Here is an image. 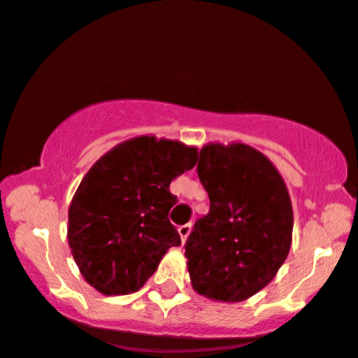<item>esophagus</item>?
Segmentation results:
<instances>
[{"mask_svg":"<svg viewBox=\"0 0 358 358\" xmlns=\"http://www.w3.org/2000/svg\"><path fill=\"white\" fill-rule=\"evenodd\" d=\"M189 233H191V224L179 226V234H180V239H182V243H186Z\"/></svg>","mask_w":358,"mask_h":358,"instance_id":"34e87169","label":"esophagus"}]
</instances>
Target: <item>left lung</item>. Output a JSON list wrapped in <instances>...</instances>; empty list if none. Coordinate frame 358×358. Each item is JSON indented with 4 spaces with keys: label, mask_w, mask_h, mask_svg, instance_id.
Masks as SVG:
<instances>
[{
    "label": "left lung",
    "mask_w": 358,
    "mask_h": 358,
    "mask_svg": "<svg viewBox=\"0 0 358 358\" xmlns=\"http://www.w3.org/2000/svg\"><path fill=\"white\" fill-rule=\"evenodd\" d=\"M197 176L209 213L186 241L194 292L236 303L275 278L292 246L293 209L287 184L273 162L246 144H208Z\"/></svg>",
    "instance_id": "left-lung-1"
}]
</instances>
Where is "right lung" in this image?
Segmentation results:
<instances>
[{
	"label": "right lung",
	"mask_w": 358,
	"mask_h": 358,
	"mask_svg": "<svg viewBox=\"0 0 358 358\" xmlns=\"http://www.w3.org/2000/svg\"><path fill=\"white\" fill-rule=\"evenodd\" d=\"M197 162L196 147L154 136L115 145L82 179L69 208V245L80 273L103 295L144 287L180 245L169 186Z\"/></svg>",
	"instance_id": "1"
}]
</instances>
